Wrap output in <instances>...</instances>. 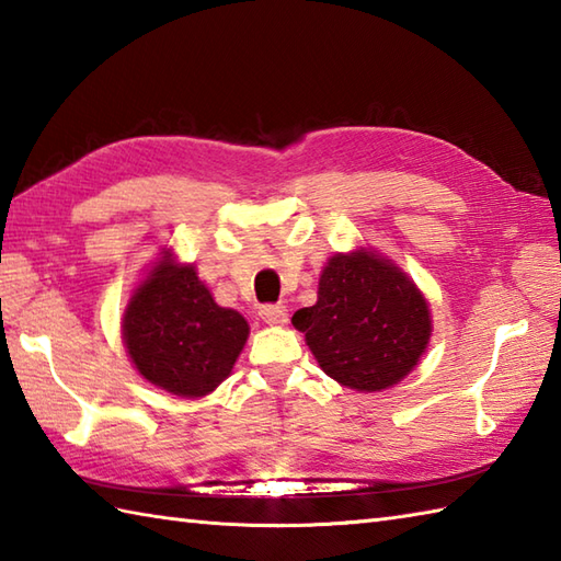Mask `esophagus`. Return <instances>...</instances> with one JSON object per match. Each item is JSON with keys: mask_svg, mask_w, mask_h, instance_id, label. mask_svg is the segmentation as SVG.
Segmentation results:
<instances>
[{"mask_svg": "<svg viewBox=\"0 0 561 561\" xmlns=\"http://www.w3.org/2000/svg\"><path fill=\"white\" fill-rule=\"evenodd\" d=\"M260 318H262V323H267V325H287L289 311H287V306H262Z\"/></svg>", "mask_w": 561, "mask_h": 561, "instance_id": "esophagus-1", "label": "esophagus"}]
</instances>
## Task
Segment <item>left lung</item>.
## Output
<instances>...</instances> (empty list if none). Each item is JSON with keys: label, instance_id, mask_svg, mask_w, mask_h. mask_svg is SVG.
<instances>
[{"label": "left lung", "instance_id": "left-lung-1", "mask_svg": "<svg viewBox=\"0 0 561 561\" xmlns=\"http://www.w3.org/2000/svg\"><path fill=\"white\" fill-rule=\"evenodd\" d=\"M291 323L318 366L359 392L398 386L422 362L434 330L426 296L408 272L364 245L328 260L318 301Z\"/></svg>", "mask_w": 561, "mask_h": 561}]
</instances>
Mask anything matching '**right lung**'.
<instances>
[{"instance_id": "obj_1", "label": "right lung", "mask_w": 561, "mask_h": 561, "mask_svg": "<svg viewBox=\"0 0 561 561\" xmlns=\"http://www.w3.org/2000/svg\"><path fill=\"white\" fill-rule=\"evenodd\" d=\"M121 330L141 378L193 400L229 378L250 335L248 320L214 301L193 262H178L173 248L161 250L133 289Z\"/></svg>"}]
</instances>
